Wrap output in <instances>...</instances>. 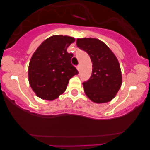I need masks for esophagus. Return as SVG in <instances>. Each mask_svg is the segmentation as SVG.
I'll list each match as a JSON object with an SVG mask.
<instances>
[{"label": "esophagus", "mask_w": 150, "mask_h": 150, "mask_svg": "<svg viewBox=\"0 0 150 150\" xmlns=\"http://www.w3.org/2000/svg\"><path fill=\"white\" fill-rule=\"evenodd\" d=\"M76 67H77V69H78V71L81 70V66H80V65H78V66Z\"/></svg>", "instance_id": "obj_1"}]
</instances>
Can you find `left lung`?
Segmentation results:
<instances>
[{
	"label": "left lung",
	"instance_id": "1",
	"mask_svg": "<svg viewBox=\"0 0 150 150\" xmlns=\"http://www.w3.org/2000/svg\"><path fill=\"white\" fill-rule=\"evenodd\" d=\"M77 46L86 51L92 62V73L83 83L86 96L96 103L111 101L122 84L118 60L108 46L96 38H79Z\"/></svg>",
	"mask_w": 150,
	"mask_h": 150
}]
</instances>
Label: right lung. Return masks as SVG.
Listing matches in <instances>:
<instances>
[{"label":"right lung","mask_w":150,"mask_h":150,"mask_svg":"<svg viewBox=\"0 0 150 150\" xmlns=\"http://www.w3.org/2000/svg\"><path fill=\"white\" fill-rule=\"evenodd\" d=\"M75 41L69 36L47 38L33 54L28 68L29 82L38 96L54 100L66 90L69 81L78 71L71 63L73 54L67 51Z\"/></svg>","instance_id":"right-lung-1"}]
</instances>
